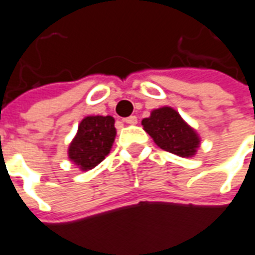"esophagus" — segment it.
Returning <instances> with one entry per match:
<instances>
[{
	"label": "esophagus",
	"instance_id": "34e87169",
	"mask_svg": "<svg viewBox=\"0 0 255 255\" xmlns=\"http://www.w3.org/2000/svg\"><path fill=\"white\" fill-rule=\"evenodd\" d=\"M124 123H127V124H131V126H133V124H136V123H138V117L136 116L126 117V119H124Z\"/></svg>",
	"mask_w": 255,
	"mask_h": 255
}]
</instances>
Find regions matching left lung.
Masks as SVG:
<instances>
[{
    "label": "left lung",
    "mask_w": 255,
    "mask_h": 255,
    "mask_svg": "<svg viewBox=\"0 0 255 255\" xmlns=\"http://www.w3.org/2000/svg\"><path fill=\"white\" fill-rule=\"evenodd\" d=\"M142 126L158 147L180 157H191L199 146L195 131L168 106L151 112L150 117L142 120Z\"/></svg>",
    "instance_id": "obj_1"
}]
</instances>
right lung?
Here are the masks:
<instances>
[{"mask_svg": "<svg viewBox=\"0 0 255 255\" xmlns=\"http://www.w3.org/2000/svg\"><path fill=\"white\" fill-rule=\"evenodd\" d=\"M115 136L116 128L112 116L84 117L68 150L69 158L83 171L93 169L109 154Z\"/></svg>", "mask_w": 255, "mask_h": 255, "instance_id": "add662e5", "label": "right lung"}]
</instances>
